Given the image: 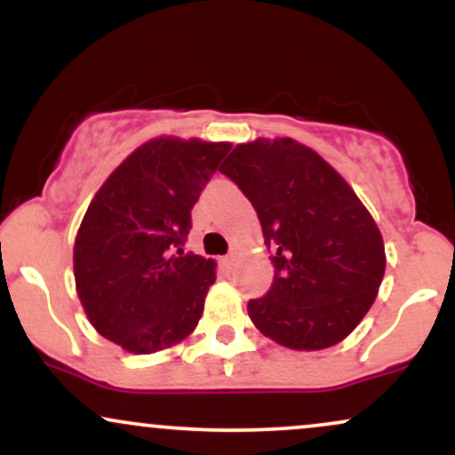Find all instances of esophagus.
I'll use <instances>...</instances> for the list:
<instances>
[{"label":"esophagus","instance_id":"obj_1","mask_svg":"<svg viewBox=\"0 0 455 455\" xmlns=\"http://www.w3.org/2000/svg\"><path fill=\"white\" fill-rule=\"evenodd\" d=\"M237 257H239V254H237V250H231V252L227 254V259H224V263H227V265H233L235 260H237Z\"/></svg>","mask_w":455,"mask_h":455}]
</instances>
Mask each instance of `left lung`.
<instances>
[{"mask_svg":"<svg viewBox=\"0 0 455 455\" xmlns=\"http://www.w3.org/2000/svg\"><path fill=\"white\" fill-rule=\"evenodd\" d=\"M220 173L259 213L274 282L248 301L265 336L295 351L338 344L365 316L385 274V245L353 188L293 139L237 145Z\"/></svg>","mask_w":455,"mask_h":455,"instance_id":"1","label":"left lung"}]
</instances>
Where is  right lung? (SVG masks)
<instances>
[{
	"label": "right lung",
	"mask_w": 455,
	"mask_h": 455,
	"mask_svg": "<svg viewBox=\"0 0 455 455\" xmlns=\"http://www.w3.org/2000/svg\"><path fill=\"white\" fill-rule=\"evenodd\" d=\"M228 149L198 139H154L96 192L75 242V280L92 325L107 340L148 355L195 331L216 263L181 245L192 207Z\"/></svg>",
	"instance_id": "add662e5"
}]
</instances>
